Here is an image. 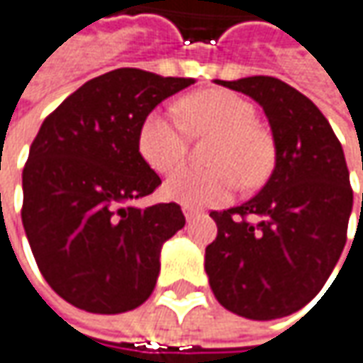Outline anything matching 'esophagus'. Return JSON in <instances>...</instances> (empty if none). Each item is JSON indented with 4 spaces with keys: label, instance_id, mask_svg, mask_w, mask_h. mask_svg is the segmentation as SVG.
Segmentation results:
<instances>
[{
    "label": "esophagus",
    "instance_id": "1",
    "mask_svg": "<svg viewBox=\"0 0 363 363\" xmlns=\"http://www.w3.org/2000/svg\"><path fill=\"white\" fill-rule=\"evenodd\" d=\"M184 214H186L188 220H191V218H196V216L200 214V210L194 208V206H184Z\"/></svg>",
    "mask_w": 363,
    "mask_h": 363
}]
</instances>
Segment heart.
Listing matches in <instances>:
<instances>
[{"instance_id": "obj_1", "label": "heart", "mask_w": 363, "mask_h": 363, "mask_svg": "<svg viewBox=\"0 0 363 363\" xmlns=\"http://www.w3.org/2000/svg\"><path fill=\"white\" fill-rule=\"evenodd\" d=\"M179 114L153 110L138 128V153L157 173L177 169L191 135H214L206 169L186 167L165 182V196L184 206L223 204L239 190L255 188L272 172L274 140L255 122V106L227 89H202L179 101ZM189 126L186 129L183 124Z\"/></svg>"}]
</instances>
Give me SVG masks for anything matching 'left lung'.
Listing matches in <instances>:
<instances>
[{"label": "left lung", "mask_w": 363, "mask_h": 363, "mask_svg": "<svg viewBox=\"0 0 363 363\" xmlns=\"http://www.w3.org/2000/svg\"><path fill=\"white\" fill-rule=\"evenodd\" d=\"M216 83L262 106L276 167L255 198L210 212L218 227L204 262L210 288L235 315L286 317L317 296L341 257L354 206L347 163L329 120L292 85L267 75Z\"/></svg>", "instance_id": "1"}]
</instances>
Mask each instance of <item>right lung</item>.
<instances>
[{
  "label": "right lung",
  "mask_w": 363,
  "mask_h": 363,
  "mask_svg": "<svg viewBox=\"0 0 363 363\" xmlns=\"http://www.w3.org/2000/svg\"><path fill=\"white\" fill-rule=\"evenodd\" d=\"M191 83L114 69L73 91L32 140L22 223L40 274L73 306L116 315L151 296L161 245L186 216L175 202L130 204L161 186L138 153V128Z\"/></svg>",
  "instance_id": "add662e5"
}]
</instances>
